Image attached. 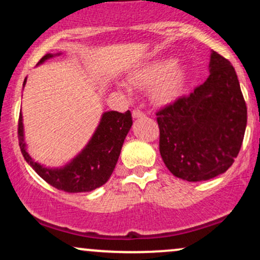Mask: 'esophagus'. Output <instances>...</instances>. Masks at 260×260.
I'll return each instance as SVG.
<instances>
[{
    "label": "esophagus",
    "instance_id": "1",
    "mask_svg": "<svg viewBox=\"0 0 260 260\" xmlns=\"http://www.w3.org/2000/svg\"><path fill=\"white\" fill-rule=\"evenodd\" d=\"M132 116H133V118H140V117H144V112H142V111H140V110L136 109V110H133Z\"/></svg>",
    "mask_w": 260,
    "mask_h": 260
}]
</instances>
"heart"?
<instances>
[{"instance_id":"1","label":"heart","mask_w":260,"mask_h":260,"mask_svg":"<svg viewBox=\"0 0 260 260\" xmlns=\"http://www.w3.org/2000/svg\"><path fill=\"white\" fill-rule=\"evenodd\" d=\"M129 82L133 85L151 86V99L159 105H169L181 96L188 79V68L174 57H157L136 66L129 72ZM117 89L129 94L131 86L126 82L117 80Z\"/></svg>"}]
</instances>
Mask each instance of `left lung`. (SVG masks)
Listing matches in <instances>:
<instances>
[{
  "label": "left lung",
  "instance_id": "1",
  "mask_svg": "<svg viewBox=\"0 0 260 260\" xmlns=\"http://www.w3.org/2000/svg\"><path fill=\"white\" fill-rule=\"evenodd\" d=\"M156 116L160 154L172 175L198 182L223 174L238 155L247 124L235 68L211 51L207 80Z\"/></svg>",
  "mask_w": 260,
  "mask_h": 260
}]
</instances>
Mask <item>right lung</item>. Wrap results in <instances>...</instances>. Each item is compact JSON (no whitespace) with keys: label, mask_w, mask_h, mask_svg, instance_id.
<instances>
[{"label":"right lung","mask_w":260,"mask_h":260,"mask_svg":"<svg viewBox=\"0 0 260 260\" xmlns=\"http://www.w3.org/2000/svg\"><path fill=\"white\" fill-rule=\"evenodd\" d=\"M59 55L61 52L47 53L40 59L38 66ZM25 83L26 77L23 83V88ZM132 123V115L129 111L124 113L117 111L103 112L99 124L95 128L85 147L73 159L59 168L45 166L30 156L26 149L22 111L19 113L18 138L20 151L25 161L44 181L64 192H90L105 184L112 175L121 154L122 145Z\"/></svg>","instance_id":"1"}]
</instances>
